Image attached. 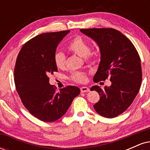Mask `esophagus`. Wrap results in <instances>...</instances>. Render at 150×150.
Here are the masks:
<instances>
[{
    "label": "esophagus",
    "instance_id": "obj_1",
    "mask_svg": "<svg viewBox=\"0 0 150 150\" xmlns=\"http://www.w3.org/2000/svg\"><path fill=\"white\" fill-rule=\"evenodd\" d=\"M81 92H89V89L87 87H82L80 88Z\"/></svg>",
    "mask_w": 150,
    "mask_h": 150
}]
</instances>
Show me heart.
<instances>
[{
  "label": "heart",
  "instance_id": "1",
  "mask_svg": "<svg viewBox=\"0 0 150 150\" xmlns=\"http://www.w3.org/2000/svg\"><path fill=\"white\" fill-rule=\"evenodd\" d=\"M67 49L79 56L83 57L86 61L92 62L96 58V53L90 51L89 43L81 36H77L73 38L67 46ZM53 61L58 69L65 68V56L63 53L56 52L55 53ZM70 79L76 82H85L87 80V73L85 72H75L70 75Z\"/></svg>",
  "mask_w": 150,
  "mask_h": 150
}]
</instances>
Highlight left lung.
<instances>
[{
    "label": "left lung",
    "mask_w": 150,
    "mask_h": 150,
    "mask_svg": "<svg viewBox=\"0 0 150 150\" xmlns=\"http://www.w3.org/2000/svg\"><path fill=\"white\" fill-rule=\"evenodd\" d=\"M80 32L94 39L100 49L101 61L94 82L107 78L111 82L104 90L97 85L91 88L100 96L94 109L106 118L118 116L131 105L140 90L142 68L138 53L128 38L114 29H82Z\"/></svg>",
    "instance_id": "8db88e82"
}]
</instances>
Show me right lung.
Instances as JSON below:
<instances>
[{"label":"right lung","instance_id":"right-lung-1","mask_svg":"<svg viewBox=\"0 0 150 150\" xmlns=\"http://www.w3.org/2000/svg\"><path fill=\"white\" fill-rule=\"evenodd\" d=\"M69 30L44 33L22 46L15 67L16 90L31 114L44 122H53L66 113L80 93L75 86H67L56 92L49 84V75L58 71L53 61L56 48Z\"/></svg>","mask_w":150,"mask_h":150}]
</instances>
